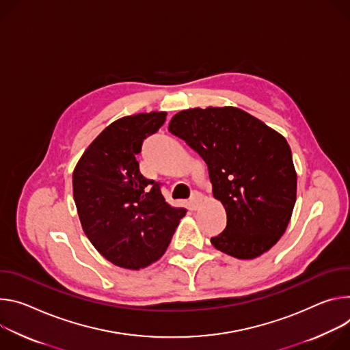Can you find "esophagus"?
Instances as JSON below:
<instances>
[{
    "instance_id": "34e87169",
    "label": "esophagus",
    "mask_w": 350,
    "mask_h": 350,
    "mask_svg": "<svg viewBox=\"0 0 350 350\" xmlns=\"http://www.w3.org/2000/svg\"><path fill=\"white\" fill-rule=\"evenodd\" d=\"M202 200H203V196L200 195L199 191H193V193H191L190 204H191V207H193V208L198 210V208H199V206L202 204Z\"/></svg>"
}]
</instances>
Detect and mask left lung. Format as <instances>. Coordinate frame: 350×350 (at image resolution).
<instances>
[{
	"label": "left lung",
	"instance_id": "obj_1",
	"mask_svg": "<svg viewBox=\"0 0 350 350\" xmlns=\"http://www.w3.org/2000/svg\"><path fill=\"white\" fill-rule=\"evenodd\" d=\"M168 131L202 155L214 199L226 211V228L211 238L213 246L241 260L273 247L296 203L297 175L286 139L238 107L179 111Z\"/></svg>",
	"mask_w": 350,
	"mask_h": 350
}]
</instances>
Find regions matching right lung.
Returning a JSON list of instances; mask_svg holds the SVG:
<instances>
[{
	"mask_svg": "<svg viewBox=\"0 0 350 350\" xmlns=\"http://www.w3.org/2000/svg\"><path fill=\"white\" fill-rule=\"evenodd\" d=\"M151 111L109 124L73 170V200L83 232L113 265L140 269L165 253L186 208L165 202L160 185L142 175L136 154L143 139L164 124Z\"/></svg>",
	"mask_w": 350,
	"mask_h": 350,
	"instance_id": "add662e5",
	"label": "right lung"
}]
</instances>
